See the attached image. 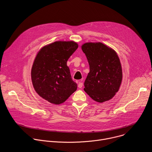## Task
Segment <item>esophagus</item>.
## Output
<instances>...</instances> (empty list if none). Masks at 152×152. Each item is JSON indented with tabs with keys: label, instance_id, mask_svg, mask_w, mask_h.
<instances>
[{
	"label": "esophagus",
	"instance_id": "esophagus-1",
	"mask_svg": "<svg viewBox=\"0 0 152 152\" xmlns=\"http://www.w3.org/2000/svg\"><path fill=\"white\" fill-rule=\"evenodd\" d=\"M83 83L79 82V83H78V87L79 88H81V87H83Z\"/></svg>",
	"mask_w": 152,
	"mask_h": 152
}]
</instances>
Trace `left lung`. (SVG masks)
Here are the masks:
<instances>
[{
    "instance_id": "1",
    "label": "left lung",
    "mask_w": 152,
    "mask_h": 152,
    "mask_svg": "<svg viewBox=\"0 0 152 152\" xmlns=\"http://www.w3.org/2000/svg\"><path fill=\"white\" fill-rule=\"evenodd\" d=\"M89 64L90 72L84 90L94 101L102 103L112 99L122 81V69L114 50L102 42H86L81 45Z\"/></svg>"
}]
</instances>
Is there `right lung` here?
I'll return each instance as SVG.
<instances>
[{
    "label": "right lung",
    "instance_id": "add662e5",
    "mask_svg": "<svg viewBox=\"0 0 152 152\" xmlns=\"http://www.w3.org/2000/svg\"><path fill=\"white\" fill-rule=\"evenodd\" d=\"M78 47L73 41H55L42 47L35 58L31 69L34 88L51 104L64 103L77 88L67 61Z\"/></svg>",
    "mask_w": 152,
    "mask_h": 152
}]
</instances>
